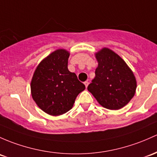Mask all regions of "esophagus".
<instances>
[{
	"label": "esophagus",
	"mask_w": 157,
	"mask_h": 157,
	"mask_svg": "<svg viewBox=\"0 0 157 157\" xmlns=\"http://www.w3.org/2000/svg\"><path fill=\"white\" fill-rule=\"evenodd\" d=\"M84 85H85V86L87 88V86H88V85H89V82L88 81H85V82H84Z\"/></svg>",
	"instance_id": "34e87169"
}]
</instances>
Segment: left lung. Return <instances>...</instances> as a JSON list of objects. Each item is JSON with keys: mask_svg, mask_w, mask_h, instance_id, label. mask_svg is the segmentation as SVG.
<instances>
[{"mask_svg": "<svg viewBox=\"0 0 157 157\" xmlns=\"http://www.w3.org/2000/svg\"><path fill=\"white\" fill-rule=\"evenodd\" d=\"M95 56L98 67L95 78L87 90L104 108L121 109L135 94L137 81L134 73L126 62L110 49L104 47Z\"/></svg>", "mask_w": 157, "mask_h": 157, "instance_id": "8db88e82", "label": "left lung"}]
</instances>
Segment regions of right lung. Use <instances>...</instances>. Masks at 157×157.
I'll use <instances>...</instances> for the list:
<instances>
[{
	"label": "right lung",
	"instance_id": "obj_1",
	"mask_svg": "<svg viewBox=\"0 0 157 157\" xmlns=\"http://www.w3.org/2000/svg\"><path fill=\"white\" fill-rule=\"evenodd\" d=\"M69 56V51L65 49L51 52L40 62L31 79L33 100L51 116H59L70 110L78 94L85 90L77 75L67 69Z\"/></svg>",
	"mask_w": 157,
	"mask_h": 157
}]
</instances>
